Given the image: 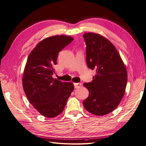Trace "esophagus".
<instances>
[{
    "label": "esophagus",
    "mask_w": 146,
    "mask_h": 146,
    "mask_svg": "<svg viewBox=\"0 0 146 146\" xmlns=\"http://www.w3.org/2000/svg\"><path fill=\"white\" fill-rule=\"evenodd\" d=\"M81 86H82V83H74V88H80Z\"/></svg>",
    "instance_id": "esophagus-1"
}]
</instances>
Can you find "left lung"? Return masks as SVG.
I'll return each mask as SVG.
<instances>
[{"mask_svg": "<svg viewBox=\"0 0 146 146\" xmlns=\"http://www.w3.org/2000/svg\"><path fill=\"white\" fill-rule=\"evenodd\" d=\"M86 46V63L96 74L83 86L89 96L83 101L84 107L92 114L104 116L119 105L125 91L127 72L116 47L107 38L94 33L83 35Z\"/></svg>", "mask_w": 146, "mask_h": 146, "instance_id": "8db88e82", "label": "left lung"}]
</instances>
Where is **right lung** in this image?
I'll return each mask as SVG.
<instances>
[{
    "label": "right lung",
    "mask_w": 146,
    "mask_h": 146,
    "mask_svg": "<svg viewBox=\"0 0 146 146\" xmlns=\"http://www.w3.org/2000/svg\"><path fill=\"white\" fill-rule=\"evenodd\" d=\"M56 35L39 42L30 52L25 64L23 86L30 103L42 116L55 117L62 113L74 90V84L52 77L58 53L73 41Z\"/></svg>",
    "instance_id": "right-lung-1"
}]
</instances>
